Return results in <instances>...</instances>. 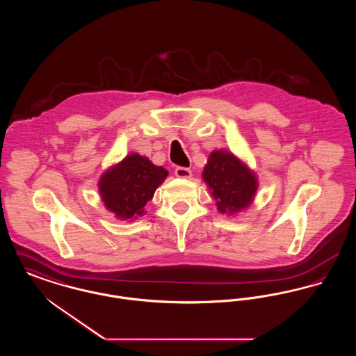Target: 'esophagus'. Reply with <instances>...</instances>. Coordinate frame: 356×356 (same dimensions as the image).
<instances>
[{
  "mask_svg": "<svg viewBox=\"0 0 356 356\" xmlns=\"http://www.w3.org/2000/svg\"><path fill=\"white\" fill-rule=\"evenodd\" d=\"M175 175L177 177H180V179H189L192 176V170H189V168H186V167H177L175 170Z\"/></svg>",
  "mask_w": 356,
  "mask_h": 356,
  "instance_id": "1",
  "label": "esophagus"
}]
</instances>
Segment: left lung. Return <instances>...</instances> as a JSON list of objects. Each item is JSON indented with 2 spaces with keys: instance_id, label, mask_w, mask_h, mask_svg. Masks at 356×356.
<instances>
[{
  "instance_id": "8db88e82",
  "label": "left lung",
  "mask_w": 356,
  "mask_h": 356,
  "mask_svg": "<svg viewBox=\"0 0 356 356\" xmlns=\"http://www.w3.org/2000/svg\"><path fill=\"white\" fill-rule=\"evenodd\" d=\"M203 179L216 200L219 212L227 215H236L250 207L259 186L254 172L234 153L224 149L209 154Z\"/></svg>"
}]
</instances>
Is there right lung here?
<instances>
[{
	"instance_id": "1",
	"label": "right lung",
	"mask_w": 356,
	"mask_h": 356,
	"mask_svg": "<svg viewBox=\"0 0 356 356\" xmlns=\"http://www.w3.org/2000/svg\"><path fill=\"white\" fill-rule=\"evenodd\" d=\"M167 176L168 170L154 165L148 157L131 153L104 172L99 192L105 208L118 219L135 220L145 213L144 207Z\"/></svg>"
}]
</instances>
